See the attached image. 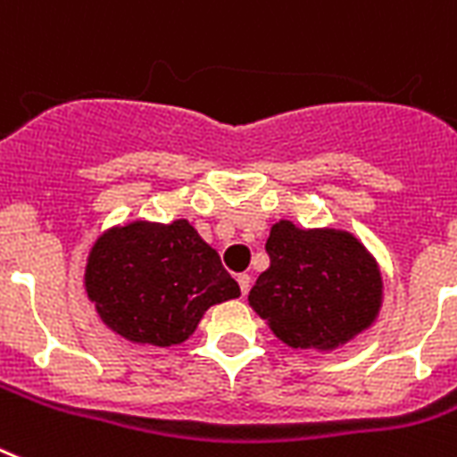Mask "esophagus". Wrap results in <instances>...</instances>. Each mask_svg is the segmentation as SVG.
<instances>
[{
    "instance_id": "esophagus-1",
    "label": "esophagus",
    "mask_w": 457,
    "mask_h": 457,
    "mask_svg": "<svg viewBox=\"0 0 457 457\" xmlns=\"http://www.w3.org/2000/svg\"><path fill=\"white\" fill-rule=\"evenodd\" d=\"M238 286H240V292H243V295H247V292H250L252 278H250V276H247V273H240V276H238Z\"/></svg>"
}]
</instances>
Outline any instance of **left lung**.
<instances>
[{"label": "left lung", "instance_id": "1", "mask_svg": "<svg viewBox=\"0 0 457 457\" xmlns=\"http://www.w3.org/2000/svg\"><path fill=\"white\" fill-rule=\"evenodd\" d=\"M247 302L280 342L330 353L373 326L382 309V271L353 233L337 226L304 228L280 219Z\"/></svg>", "mask_w": 457, "mask_h": 457}]
</instances>
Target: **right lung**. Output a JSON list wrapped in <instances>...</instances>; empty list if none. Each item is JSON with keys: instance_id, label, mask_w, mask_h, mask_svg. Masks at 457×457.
<instances>
[{"instance_id": "right-lung-1", "label": "right lung", "mask_w": 457, "mask_h": 457, "mask_svg": "<svg viewBox=\"0 0 457 457\" xmlns=\"http://www.w3.org/2000/svg\"><path fill=\"white\" fill-rule=\"evenodd\" d=\"M84 290L112 332L151 346L181 345L210 306L240 297L217 250L186 219L111 226L91 245Z\"/></svg>"}]
</instances>
